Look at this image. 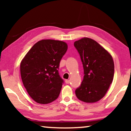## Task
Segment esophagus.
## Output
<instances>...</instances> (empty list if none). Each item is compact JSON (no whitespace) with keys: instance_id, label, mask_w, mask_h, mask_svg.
<instances>
[{"instance_id":"1","label":"esophagus","mask_w":131,"mask_h":131,"mask_svg":"<svg viewBox=\"0 0 131 131\" xmlns=\"http://www.w3.org/2000/svg\"><path fill=\"white\" fill-rule=\"evenodd\" d=\"M66 83L67 84H69L70 83V81L69 80H66Z\"/></svg>"}]
</instances>
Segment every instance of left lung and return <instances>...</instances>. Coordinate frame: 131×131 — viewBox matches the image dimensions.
Listing matches in <instances>:
<instances>
[{
	"instance_id": "1",
	"label": "left lung",
	"mask_w": 131,
	"mask_h": 131,
	"mask_svg": "<svg viewBox=\"0 0 131 131\" xmlns=\"http://www.w3.org/2000/svg\"><path fill=\"white\" fill-rule=\"evenodd\" d=\"M83 64L84 76L75 91L77 98L95 103L103 98L113 80L114 66L110 53L92 39L84 37L74 43Z\"/></svg>"
}]
</instances>
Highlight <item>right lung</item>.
I'll list each match as a JSON object with an SVG mask.
<instances>
[{
    "label": "right lung",
    "instance_id": "1",
    "mask_svg": "<svg viewBox=\"0 0 131 131\" xmlns=\"http://www.w3.org/2000/svg\"><path fill=\"white\" fill-rule=\"evenodd\" d=\"M67 48L62 41L42 40L23 59L20 72L23 85L36 103L46 104L58 97L64 83L59 74V66Z\"/></svg>",
    "mask_w": 131,
    "mask_h": 131
}]
</instances>
